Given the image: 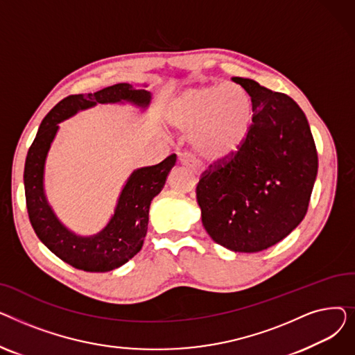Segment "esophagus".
I'll return each mask as SVG.
<instances>
[{"mask_svg": "<svg viewBox=\"0 0 355 355\" xmlns=\"http://www.w3.org/2000/svg\"><path fill=\"white\" fill-rule=\"evenodd\" d=\"M180 161H181V164L184 166H189L190 170H193L194 173H200V162H198V159L193 154H189V153L182 154Z\"/></svg>", "mask_w": 355, "mask_h": 355, "instance_id": "obj_1", "label": "esophagus"}]
</instances>
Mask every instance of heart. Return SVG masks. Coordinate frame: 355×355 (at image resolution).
<instances>
[{"mask_svg": "<svg viewBox=\"0 0 355 355\" xmlns=\"http://www.w3.org/2000/svg\"><path fill=\"white\" fill-rule=\"evenodd\" d=\"M168 121L190 135L198 155L223 161L236 155L246 144L253 107L249 95L239 85L194 86L171 101Z\"/></svg>", "mask_w": 355, "mask_h": 355, "instance_id": "b5f03b06", "label": "heart"}]
</instances>
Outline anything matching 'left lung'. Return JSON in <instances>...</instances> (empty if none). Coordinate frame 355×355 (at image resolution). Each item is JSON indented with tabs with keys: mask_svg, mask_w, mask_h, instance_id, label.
<instances>
[{
	"mask_svg": "<svg viewBox=\"0 0 355 355\" xmlns=\"http://www.w3.org/2000/svg\"><path fill=\"white\" fill-rule=\"evenodd\" d=\"M252 101L250 134L240 151L201 174L197 201L217 245L254 253L285 239L304 220L318 173L306 116L285 93L233 78Z\"/></svg>",
	"mask_w": 355,
	"mask_h": 355,
	"instance_id": "left-lung-1",
	"label": "left lung"
}]
</instances>
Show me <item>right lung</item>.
Returning <instances> with one entry per match:
<instances>
[{
	"mask_svg": "<svg viewBox=\"0 0 355 355\" xmlns=\"http://www.w3.org/2000/svg\"><path fill=\"white\" fill-rule=\"evenodd\" d=\"M119 102L146 107L151 102V93L145 89H134L129 83H118L95 93L64 98L43 119L26 158V202L37 237L63 262L85 272L114 270L141 250L148 230L149 206L164 189L166 177L177 161V155L173 154L157 165L138 168L130 174L119 196L115 214L98 234L82 237L62 225L49 206L43 185L46 157L58 134V123L78 114V110L98 103Z\"/></svg>",
	"mask_w": 355,
	"mask_h": 355,
	"instance_id": "1",
	"label": "right lung"
}]
</instances>
